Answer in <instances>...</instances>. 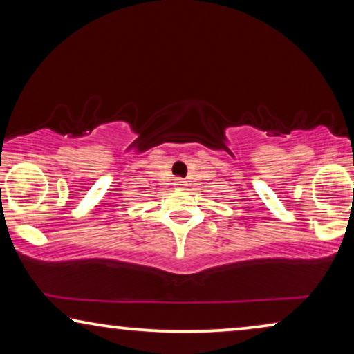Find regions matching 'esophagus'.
<instances>
[{
  "label": "esophagus",
  "instance_id": "34e87169",
  "mask_svg": "<svg viewBox=\"0 0 354 354\" xmlns=\"http://www.w3.org/2000/svg\"><path fill=\"white\" fill-rule=\"evenodd\" d=\"M176 185H178V187H183V185H187V183H183V180H177Z\"/></svg>",
  "mask_w": 354,
  "mask_h": 354
}]
</instances>
